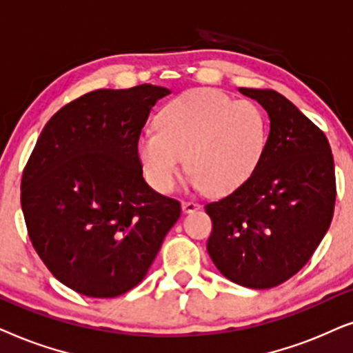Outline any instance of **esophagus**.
<instances>
[{
	"instance_id": "obj_1",
	"label": "esophagus",
	"mask_w": 353,
	"mask_h": 353,
	"mask_svg": "<svg viewBox=\"0 0 353 353\" xmlns=\"http://www.w3.org/2000/svg\"><path fill=\"white\" fill-rule=\"evenodd\" d=\"M182 210H184V213H194V211L200 210V205L196 201H182Z\"/></svg>"
}]
</instances>
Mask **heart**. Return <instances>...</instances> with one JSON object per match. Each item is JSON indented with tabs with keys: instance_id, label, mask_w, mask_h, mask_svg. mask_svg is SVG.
<instances>
[{
	"instance_id": "obj_1",
	"label": "heart",
	"mask_w": 353,
	"mask_h": 353,
	"mask_svg": "<svg viewBox=\"0 0 353 353\" xmlns=\"http://www.w3.org/2000/svg\"><path fill=\"white\" fill-rule=\"evenodd\" d=\"M268 147V122L255 103L213 88L187 90L163 106L158 129L140 135L137 152L153 189L168 194L182 163L196 187L228 194L250 179Z\"/></svg>"
}]
</instances>
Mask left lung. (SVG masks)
<instances>
[{
	"instance_id": "left-lung-1",
	"label": "left lung",
	"mask_w": 353,
	"mask_h": 353,
	"mask_svg": "<svg viewBox=\"0 0 353 353\" xmlns=\"http://www.w3.org/2000/svg\"><path fill=\"white\" fill-rule=\"evenodd\" d=\"M270 116L266 153L231 195L205 206L206 243L229 281L271 289L302 270L330 229L336 203L334 159L326 135L274 90L239 88Z\"/></svg>"
}]
</instances>
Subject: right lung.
Here are the masks:
<instances>
[{
	"mask_svg": "<svg viewBox=\"0 0 353 353\" xmlns=\"http://www.w3.org/2000/svg\"><path fill=\"white\" fill-rule=\"evenodd\" d=\"M168 88H101L46 122L26 164L21 205L32 245L59 283L93 299L145 278L181 216L142 176L137 143Z\"/></svg>",
	"mask_w": 353,
	"mask_h": 353,
	"instance_id": "add662e5",
	"label": "right lung"
}]
</instances>
